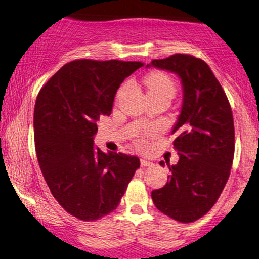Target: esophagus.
I'll list each match as a JSON object with an SVG mask.
<instances>
[{
  "instance_id": "34e87169",
  "label": "esophagus",
  "mask_w": 259,
  "mask_h": 259,
  "mask_svg": "<svg viewBox=\"0 0 259 259\" xmlns=\"http://www.w3.org/2000/svg\"><path fill=\"white\" fill-rule=\"evenodd\" d=\"M153 162L149 161V160L146 159H141V166H152Z\"/></svg>"
}]
</instances>
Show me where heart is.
<instances>
[{
  "label": "heart",
  "mask_w": 259,
  "mask_h": 259,
  "mask_svg": "<svg viewBox=\"0 0 259 259\" xmlns=\"http://www.w3.org/2000/svg\"><path fill=\"white\" fill-rule=\"evenodd\" d=\"M145 84L147 87V92H148L149 97H159V96H166L172 98L176 93V86L175 82L172 81V78L168 75L159 73H150L147 75L145 78ZM127 83L120 88L119 96L126 90Z\"/></svg>",
  "instance_id": "1"
}]
</instances>
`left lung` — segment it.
<instances>
[{
  "mask_svg": "<svg viewBox=\"0 0 259 259\" xmlns=\"http://www.w3.org/2000/svg\"><path fill=\"white\" fill-rule=\"evenodd\" d=\"M179 77L183 101L171 134L179 160L162 188L153 190L155 207L179 222H192L210 210L230 177L234 156L233 114L220 82L204 61L177 54L147 68ZM160 165H165L161 161Z\"/></svg>",
  "mask_w": 259,
  "mask_h": 259,
  "instance_id": "1",
  "label": "left lung"
}]
</instances>
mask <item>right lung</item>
Masks as SVG:
<instances>
[{
  "mask_svg": "<svg viewBox=\"0 0 259 259\" xmlns=\"http://www.w3.org/2000/svg\"><path fill=\"white\" fill-rule=\"evenodd\" d=\"M141 62L80 60L67 63L39 92L34 142L52 196L73 217L93 221L114 210L134 173L137 156L104 153L94 146L97 122L110 116L124 78Z\"/></svg>",
  "mask_w": 259,
  "mask_h": 259,
  "instance_id": "add662e5",
  "label": "right lung"
}]
</instances>
